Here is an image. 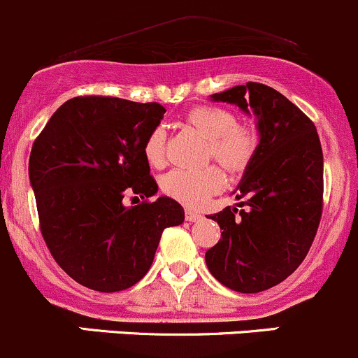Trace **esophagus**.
<instances>
[{"mask_svg": "<svg viewBox=\"0 0 358 358\" xmlns=\"http://www.w3.org/2000/svg\"><path fill=\"white\" fill-rule=\"evenodd\" d=\"M200 219H203V215H201L200 212H196V210H186V221L196 222V221H200Z\"/></svg>", "mask_w": 358, "mask_h": 358, "instance_id": "1", "label": "esophagus"}]
</instances>
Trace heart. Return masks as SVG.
<instances>
[{
	"label": "heart",
	"mask_w": 358,
	"mask_h": 358,
	"mask_svg": "<svg viewBox=\"0 0 358 358\" xmlns=\"http://www.w3.org/2000/svg\"><path fill=\"white\" fill-rule=\"evenodd\" d=\"M184 122L208 139V158H214L228 171H240L254 155L257 146L256 130L249 123L236 122L231 111L217 106H196L187 111ZM167 134L155 127L144 141V157L153 167L165 164ZM221 172L217 167L200 171L174 169L162 179V189L186 207H201L208 198L222 189Z\"/></svg>",
	"instance_id": "obj_1"
}]
</instances>
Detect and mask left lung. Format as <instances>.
I'll return each instance as SVG.
<instances>
[{"mask_svg":"<svg viewBox=\"0 0 358 358\" xmlns=\"http://www.w3.org/2000/svg\"><path fill=\"white\" fill-rule=\"evenodd\" d=\"M214 101L257 116L259 144L238 184L240 207L210 215L221 240L205 252L208 271L242 294L284 282L303 263L324 207V157L313 122L285 95L249 81Z\"/></svg>","mask_w":358,"mask_h":358,"instance_id":"8db88e82","label":"left lung"}]
</instances>
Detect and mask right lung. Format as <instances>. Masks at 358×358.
<instances>
[{"label": "right lung", "mask_w": 358, "mask_h": 358, "mask_svg": "<svg viewBox=\"0 0 358 358\" xmlns=\"http://www.w3.org/2000/svg\"><path fill=\"white\" fill-rule=\"evenodd\" d=\"M164 113L158 102L80 95L64 102L34 139L29 179L41 235L59 266L92 291L137 284L164 229L184 221L172 198L148 200L158 184L143 148ZM127 196L145 200L125 208Z\"/></svg>", "instance_id": "1"}]
</instances>
